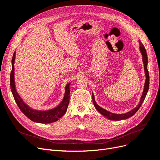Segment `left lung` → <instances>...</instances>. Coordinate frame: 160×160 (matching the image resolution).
I'll list each match as a JSON object with an SVG mask.
<instances>
[{
	"mask_svg": "<svg viewBox=\"0 0 160 160\" xmlns=\"http://www.w3.org/2000/svg\"><path fill=\"white\" fill-rule=\"evenodd\" d=\"M139 50L142 55V60H143V65H144L145 75H146V81H145L144 88H143L142 97H141V98H140L139 103L137 105V107H135L133 109H132L125 113L117 114V113H111L107 110L104 109L103 108H101L99 105L97 104L95 99L94 95L93 93H92V99H93V103L95 108L101 114H102L103 116H105V118H107L109 119L113 120V121H120V120H123V119H126L128 118H129L132 117V116H133L135 113L137 112L138 110L139 109V108L141 107V105H142V103L143 102V101H144L145 98H146V95L148 93V91L149 89V72L148 71V55H147L146 50L145 49V47H144L143 45L142 44L140 41H139Z\"/></svg>",
	"mask_w": 160,
	"mask_h": 160,
	"instance_id": "8db88e82",
	"label": "left lung"
}]
</instances>
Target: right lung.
<instances>
[{
    "mask_svg": "<svg viewBox=\"0 0 160 160\" xmlns=\"http://www.w3.org/2000/svg\"><path fill=\"white\" fill-rule=\"evenodd\" d=\"M16 52H14L12 59V71L11 73V89L12 91L14 99L19 109L25 114L27 117L31 121L39 123H50L55 122L59 120L62 115L66 113L67 107L69 103L70 98V83H67L65 86V91L63 99L61 102L55 108L49 110H37L31 108L28 105L21 97L18 93L16 89L15 82H14V61H15Z\"/></svg>",
    "mask_w": 160,
    "mask_h": 160,
    "instance_id": "1",
    "label": "right lung"
}]
</instances>
